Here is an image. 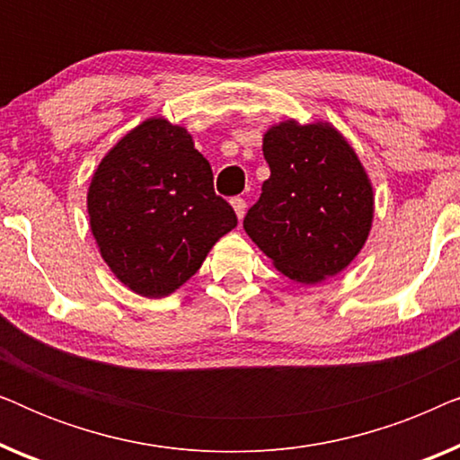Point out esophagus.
Masks as SVG:
<instances>
[{
    "mask_svg": "<svg viewBox=\"0 0 460 460\" xmlns=\"http://www.w3.org/2000/svg\"><path fill=\"white\" fill-rule=\"evenodd\" d=\"M230 203H232V207H234V213H236L238 222H241V219L244 217V211H247V203H244V199H241V197L232 199Z\"/></svg>",
    "mask_w": 460,
    "mask_h": 460,
    "instance_id": "obj_1",
    "label": "esophagus"
}]
</instances>
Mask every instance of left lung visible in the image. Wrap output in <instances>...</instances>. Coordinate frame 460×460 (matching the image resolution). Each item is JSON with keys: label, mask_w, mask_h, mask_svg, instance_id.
<instances>
[{"label": "left lung", "mask_w": 460, "mask_h": 460, "mask_svg": "<svg viewBox=\"0 0 460 460\" xmlns=\"http://www.w3.org/2000/svg\"><path fill=\"white\" fill-rule=\"evenodd\" d=\"M261 148L270 178L243 228L279 272L318 285L356 260L373 228L367 169L326 121L287 119L263 134Z\"/></svg>", "instance_id": "1"}]
</instances>
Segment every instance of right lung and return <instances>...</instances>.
Here are the masks:
<instances>
[{"label":"right lung","mask_w":460,"mask_h":460,"mask_svg":"<svg viewBox=\"0 0 460 460\" xmlns=\"http://www.w3.org/2000/svg\"><path fill=\"white\" fill-rule=\"evenodd\" d=\"M100 255L129 291L159 299L199 272L236 226L209 161L181 125L150 117L112 146L87 190Z\"/></svg>","instance_id":"1"}]
</instances>
